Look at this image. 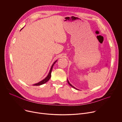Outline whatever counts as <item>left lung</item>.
I'll use <instances>...</instances> for the list:
<instances>
[{
    "label": "left lung",
    "mask_w": 122,
    "mask_h": 122,
    "mask_svg": "<svg viewBox=\"0 0 122 122\" xmlns=\"http://www.w3.org/2000/svg\"><path fill=\"white\" fill-rule=\"evenodd\" d=\"M67 82H68V84H69V85H70V86H71V87H73V88H74V89H76V90H78V89H76V88H75V87H74V86H72V85H71V84H70V83H69V81H68V79H67Z\"/></svg>",
    "instance_id": "left-lung-1"
}]
</instances>
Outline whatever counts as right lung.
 Masks as SVG:
<instances>
[{"mask_svg": "<svg viewBox=\"0 0 122 122\" xmlns=\"http://www.w3.org/2000/svg\"><path fill=\"white\" fill-rule=\"evenodd\" d=\"M23 28H21V29L20 30H22ZM57 61H58V60L56 61L53 63V64H52V66H51V69H50V71H49V72L48 75L47 76V77H46L45 78H44L43 80H42V81H41L40 82H38V83H36V84H33V86H40V85H43V84H44L46 83L47 82H48V81H49V80L50 79V78H51V72H52V69H53V67L54 65L55 64V63Z\"/></svg>", "mask_w": 122, "mask_h": 122, "instance_id": "1", "label": "right lung"}]
</instances>
